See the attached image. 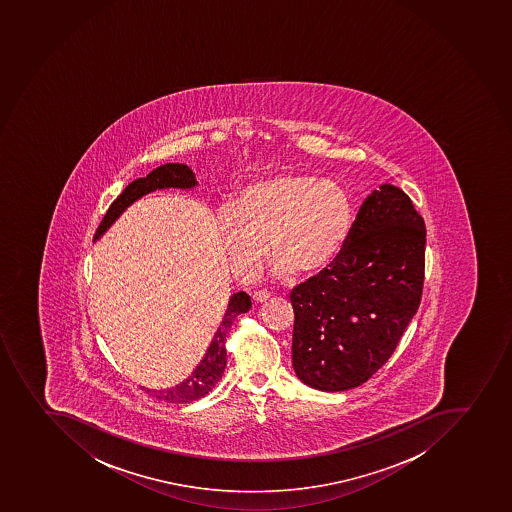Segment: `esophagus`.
Listing matches in <instances>:
<instances>
[{"label": "esophagus", "mask_w": 512, "mask_h": 512, "mask_svg": "<svg viewBox=\"0 0 512 512\" xmlns=\"http://www.w3.org/2000/svg\"><path fill=\"white\" fill-rule=\"evenodd\" d=\"M270 293L268 291H254V295H252V300H254V303H263V301H267L268 298H270Z\"/></svg>", "instance_id": "obj_1"}]
</instances>
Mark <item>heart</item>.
<instances>
[{"label":"heart","mask_w":512,"mask_h":512,"mask_svg":"<svg viewBox=\"0 0 512 512\" xmlns=\"http://www.w3.org/2000/svg\"><path fill=\"white\" fill-rule=\"evenodd\" d=\"M354 222L341 184L310 173H282L250 184L219 212L222 244L240 277H254L268 254L275 273L315 277L339 257Z\"/></svg>","instance_id":"obj_1"}]
</instances>
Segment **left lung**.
Returning <instances> with one entry per match:
<instances>
[{
    "mask_svg": "<svg viewBox=\"0 0 512 512\" xmlns=\"http://www.w3.org/2000/svg\"><path fill=\"white\" fill-rule=\"evenodd\" d=\"M427 230L392 184L367 196L331 267L291 291V361L313 389L339 392L371 379L417 313Z\"/></svg>",
    "mask_w": 512,
    "mask_h": 512,
    "instance_id": "1",
    "label": "left lung"
}]
</instances>
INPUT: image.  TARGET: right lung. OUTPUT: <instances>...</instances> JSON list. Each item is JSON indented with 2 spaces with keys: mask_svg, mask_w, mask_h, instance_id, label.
<instances>
[{
  "mask_svg": "<svg viewBox=\"0 0 512 512\" xmlns=\"http://www.w3.org/2000/svg\"><path fill=\"white\" fill-rule=\"evenodd\" d=\"M196 184L193 171L186 165L168 163V165L153 169L146 178L135 179L133 183L128 184L127 188L123 189L122 194L112 202V206L108 207L107 214L100 222L97 237L107 227H110V224L138 197L145 196V194L151 193L155 189H188L193 188ZM250 306H252L250 296L244 291H239V293L230 296L229 306H227L226 313H224L222 324L217 329V333L214 334L206 356L202 357V361L194 369L193 374H189L188 379L176 385V387H171V389L153 390V392L146 389V392L148 394L151 392L156 399L165 400L169 404H189V402L202 399L204 395L209 394L226 371V341L230 326H232L237 316L247 313Z\"/></svg>",
  "mask_w": 512,
  "mask_h": 512,
  "instance_id": "add662e5",
  "label": "right lung"
}]
</instances>
